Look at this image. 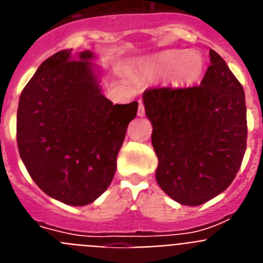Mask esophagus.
<instances>
[{"mask_svg": "<svg viewBox=\"0 0 263 263\" xmlns=\"http://www.w3.org/2000/svg\"><path fill=\"white\" fill-rule=\"evenodd\" d=\"M138 104V116L139 117H143V116H145V104H143L142 100H139Z\"/></svg>", "mask_w": 263, "mask_h": 263, "instance_id": "34e87169", "label": "esophagus"}]
</instances>
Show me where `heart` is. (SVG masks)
I'll use <instances>...</instances> for the list:
<instances>
[{"label":"heart","mask_w":263,"mask_h":263,"mask_svg":"<svg viewBox=\"0 0 263 263\" xmlns=\"http://www.w3.org/2000/svg\"><path fill=\"white\" fill-rule=\"evenodd\" d=\"M154 67L162 73H171L178 85L195 84L204 71V59L195 51L170 50L158 55Z\"/></svg>","instance_id":"1"}]
</instances>
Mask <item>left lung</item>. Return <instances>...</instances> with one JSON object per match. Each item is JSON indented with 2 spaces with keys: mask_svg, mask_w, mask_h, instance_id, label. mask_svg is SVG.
Returning a JSON list of instances; mask_svg holds the SVG:
<instances>
[{
  "mask_svg": "<svg viewBox=\"0 0 263 263\" xmlns=\"http://www.w3.org/2000/svg\"><path fill=\"white\" fill-rule=\"evenodd\" d=\"M200 85L143 92L158 157L155 178L171 199L200 205L225 191L246 150L245 93L225 60L210 51Z\"/></svg>",
  "mask_w": 263,
  "mask_h": 263,
  "instance_id": "1",
  "label": "left lung"
}]
</instances>
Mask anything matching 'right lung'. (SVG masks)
Here are the masks:
<instances>
[{
  "label": "right lung",
  "mask_w": 263,
  "mask_h": 263,
  "mask_svg": "<svg viewBox=\"0 0 263 263\" xmlns=\"http://www.w3.org/2000/svg\"><path fill=\"white\" fill-rule=\"evenodd\" d=\"M53 53L23 88L17 145L42 191L68 205H87L105 192L138 103L113 105L101 95L89 51Z\"/></svg>",
  "instance_id": "obj_1"
}]
</instances>
